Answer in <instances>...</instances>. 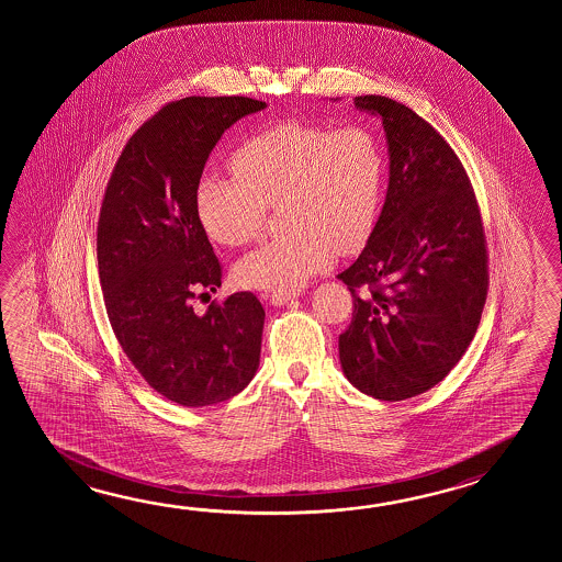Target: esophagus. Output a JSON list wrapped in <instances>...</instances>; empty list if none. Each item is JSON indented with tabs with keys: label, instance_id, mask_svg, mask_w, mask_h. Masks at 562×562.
I'll use <instances>...</instances> for the list:
<instances>
[{
	"label": "esophagus",
	"instance_id": "obj_1",
	"mask_svg": "<svg viewBox=\"0 0 562 562\" xmlns=\"http://www.w3.org/2000/svg\"><path fill=\"white\" fill-rule=\"evenodd\" d=\"M297 297V293L293 291H289V293H283V291H276V293H271L269 295V301L273 303V305H285V303H289V301H293V299Z\"/></svg>",
	"mask_w": 562,
	"mask_h": 562
}]
</instances>
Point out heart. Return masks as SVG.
I'll return each instance as SVG.
<instances>
[{
  "label": "heart",
  "mask_w": 562,
  "mask_h": 562,
  "mask_svg": "<svg viewBox=\"0 0 562 562\" xmlns=\"http://www.w3.org/2000/svg\"><path fill=\"white\" fill-rule=\"evenodd\" d=\"M231 168L235 179L211 175L196 187L194 211L204 233L227 247L247 245L277 204L285 227L240 259L239 285L295 291L335 251H359L378 223L385 156L370 126L281 120L245 138Z\"/></svg>",
  "instance_id": "b5f03b06"
}]
</instances>
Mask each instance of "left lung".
Wrapping results in <instances>:
<instances>
[{"label":"left lung","mask_w":562,"mask_h":562,"mask_svg":"<svg viewBox=\"0 0 562 562\" xmlns=\"http://www.w3.org/2000/svg\"><path fill=\"white\" fill-rule=\"evenodd\" d=\"M353 102L382 116L390 184L368 245L337 276L353 297L339 359L359 392L400 402L442 382L467 353L488 293L486 235L442 134L392 98Z\"/></svg>","instance_id":"left-lung-1"}]
</instances>
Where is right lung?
Masks as SVG:
<instances>
[{
	"instance_id": "obj_1",
	"label": "right lung",
	"mask_w": 562,
	"mask_h": 562,
	"mask_svg": "<svg viewBox=\"0 0 562 562\" xmlns=\"http://www.w3.org/2000/svg\"><path fill=\"white\" fill-rule=\"evenodd\" d=\"M267 106L247 95L168 102L122 148L98 218V273L122 351L155 392L187 407L243 392L259 368L265 310L251 291L192 310L223 265L194 211L223 132Z\"/></svg>"
}]
</instances>
